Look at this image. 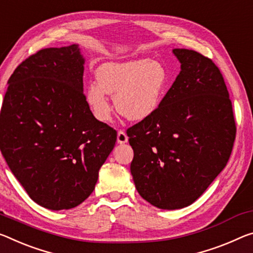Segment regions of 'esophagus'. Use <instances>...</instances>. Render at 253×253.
<instances>
[{
    "label": "esophagus",
    "mask_w": 253,
    "mask_h": 253,
    "mask_svg": "<svg viewBox=\"0 0 253 253\" xmlns=\"http://www.w3.org/2000/svg\"><path fill=\"white\" fill-rule=\"evenodd\" d=\"M117 142L119 144H125L128 142V136L124 130H119L117 134Z\"/></svg>",
    "instance_id": "esophagus-1"
}]
</instances>
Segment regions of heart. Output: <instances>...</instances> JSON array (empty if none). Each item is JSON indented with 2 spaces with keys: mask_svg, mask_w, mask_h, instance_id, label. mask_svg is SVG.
Masks as SVG:
<instances>
[{
  "mask_svg": "<svg viewBox=\"0 0 253 253\" xmlns=\"http://www.w3.org/2000/svg\"><path fill=\"white\" fill-rule=\"evenodd\" d=\"M97 82L86 87L85 99L94 117L102 123L111 119L115 95L119 114L129 120H144L158 110L168 84V73L153 59L107 62L95 70Z\"/></svg>",
  "mask_w": 253,
  "mask_h": 253,
  "instance_id": "heart-1",
  "label": "heart"
}]
</instances>
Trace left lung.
I'll return each instance as SVG.
<instances>
[{"label":"left lung","instance_id":"obj_1","mask_svg":"<svg viewBox=\"0 0 253 253\" xmlns=\"http://www.w3.org/2000/svg\"><path fill=\"white\" fill-rule=\"evenodd\" d=\"M181 71L151 117L127 129L138 194L161 210L191 205L230 159L236 127L223 75L195 50H172Z\"/></svg>","mask_w":253,"mask_h":253}]
</instances>
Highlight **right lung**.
Returning a JSON list of instances; mask_svg holds the SVG:
<instances>
[{
    "label": "right lung",
    "mask_w": 253,
    "mask_h": 253,
    "mask_svg": "<svg viewBox=\"0 0 253 253\" xmlns=\"http://www.w3.org/2000/svg\"><path fill=\"white\" fill-rule=\"evenodd\" d=\"M83 65L78 45L39 50L14 70L2 103V155L29 197L51 211L89 197L117 139L87 106Z\"/></svg>",
    "instance_id": "1"
}]
</instances>
